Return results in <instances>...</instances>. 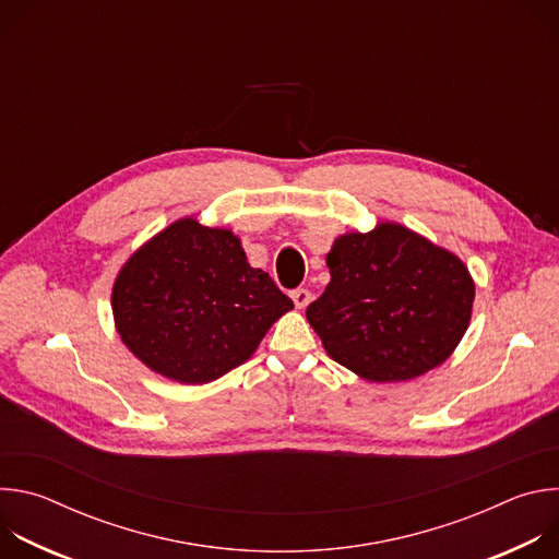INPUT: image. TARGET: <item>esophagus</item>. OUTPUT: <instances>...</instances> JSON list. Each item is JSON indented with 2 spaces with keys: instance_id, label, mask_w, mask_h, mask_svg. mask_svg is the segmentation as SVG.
<instances>
[{
  "instance_id": "34e87169",
  "label": "esophagus",
  "mask_w": 559,
  "mask_h": 559,
  "mask_svg": "<svg viewBox=\"0 0 559 559\" xmlns=\"http://www.w3.org/2000/svg\"><path fill=\"white\" fill-rule=\"evenodd\" d=\"M292 300H294V305L298 309H305L309 305V300H311V292L305 289V287H298V289L292 292Z\"/></svg>"
}]
</instances>
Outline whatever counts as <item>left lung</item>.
Masks as SVG:
<instances>
[{
	"label": "left lung",
	"mask_w": 559,
	"mask_h": 559,
	"mask_svg": "<svg viewBox=\"0 0 559 559\" xmlns=\"http://www.w3.org/2000/svg\"><path fill=\"white\" fill-rule=\"evenodd\" d=\"M328 267L332 281L307 321L336 362L367 380H409L438 367L468 328V270L403 225L336 238Z\"/></svg>",
	"instance_id": "1"
}]
</instances>
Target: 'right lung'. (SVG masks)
<instances>
[{"label":"right lung","mask_w":559,"mask_h":559,"mask_svg":"<svg viewBox=\"0 0 559 559\" xmlns=\"http://www.w3.org/2000/svg\"><path fill=\"white\" fill-rule=\"evenodd\" d=\"M294 307L254 270L229 229L183 218L156 234L119 272L112 311L121 341L152 371L203 384L246 362Z\"/></svg>","instance_id":"right-lung-1"}]
</instances>
